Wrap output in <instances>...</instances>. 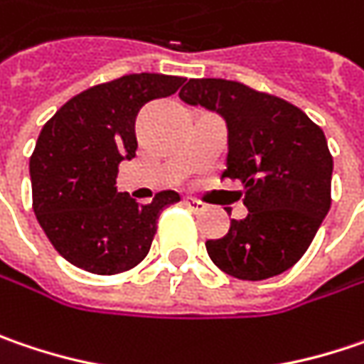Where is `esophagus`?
I'll use <instances>...</instances> for the list:
<instances>
[{
	"mask_svg": "<svg viewBox=\"0 0 364 364\" xmlns=\"http://www.w3.org/2000/svg\"><path fill=\"white\" fill-rule=\"evenodd\" d=\"M184 207H188L194 213H198V210H205V205L200 203V200H196V198H184Z\"/></svg>",
	"mask_w": 364,
	"mask_h": 364,
	"instance_id": "1",
	"label": "esophagus"
}]
</instances>
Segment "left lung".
<instances>
[{
  "label": "left lung",
  "mask_w": 364,
  "mask_h": 364,
  "mask_svg": "<svg viewBox=\"0 0 364 364\" xmlns=\"http://www.w3.org/2000/svg\"><path fill=\"white\" fill-rule=\"evenodd\" d=\"M180 100L228 122V170L242 180L245 219L209 240L210 260L242 281L289 270L307 252L332 205V154L323 131L291 102L229 80H188Z\"/></svg>",
  "instance_id": "8db88e82"
}]
</instances>
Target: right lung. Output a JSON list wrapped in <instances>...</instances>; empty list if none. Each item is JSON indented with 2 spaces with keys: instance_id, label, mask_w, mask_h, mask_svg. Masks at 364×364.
<instances>
[{
  "instance_id": "add662e5",
  "label": "right lung",
  "mask_w": 364,
  "mask_h": 364,
  "mask_svg": "<svg viewBox=\"0 0 364 364\" xmlns=\"http://www.w3.org/2000/svg\"><path fill=\"white\" fill-rule=\"evenodd\" d=\"M182 83L178 75H122L73 96L43 127L30 157L32 209L67 262L119 274L147 256L159 213L180 194L157 192L139 205L117 191V173L122 159L135 157L139 110Z\"/></svg>"
}]
</instances>
